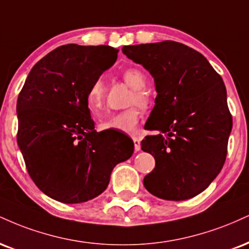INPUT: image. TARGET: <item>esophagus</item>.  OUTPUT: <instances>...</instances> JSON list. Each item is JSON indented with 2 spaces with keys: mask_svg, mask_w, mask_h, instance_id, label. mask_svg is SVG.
<instances>
[{
  "mask_svg": "<svg viewBox=\"0 0 249 249\" xmlns=\"http://www.w3.org/2000/svg\"><path fill=\"white\" fill-rule=\"evenodd\" d=\"M132 139H133V142H134V149H136L137 152L140 151V147H142V146H140V139L136 136H133Z\"/></svg>",
  "mask_w": 249,
  "mask_h": 249,
  "instance_id": "34e87169",
  "label": "esophagus"
}]
</instances>
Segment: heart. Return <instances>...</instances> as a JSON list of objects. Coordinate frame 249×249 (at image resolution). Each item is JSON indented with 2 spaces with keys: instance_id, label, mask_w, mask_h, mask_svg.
Here are the masks:
<instances>
[{
  "instance_id": "b5f03b06",
  "label": "heart",
  "mask_w": 249,
  "mask_h": 249,
  "mask_svg": "<svg viewBox=\"0 0 249 249\" xmlns=\"http://www.w3.org/2000/svg\"><path fill=\"white\" fill-rule=\"evenodd\" d=\"M122 76L125 82L133 88L132 94L128 100V106L132 107L115 115H107L103 117L98 123V127L102 131L118 130L126 133L132 132L142 116V110L139 107L147 109L151 104V96L145 89L147 79L142 71L134 67L126 68L123 71ZM86 101L87 106L92 113H97L103 107L104 101H106V86L101 77L96 79L89 87ZM137 104L140 106L139 107L138 105L136 106Z\"/></svg>"
}]
</instances>
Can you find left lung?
Returning a JSON list of instances; mask_svg holds the SVG:
<instances>
[{"mask_svg": "<svg viewBox=\"0 0 249 249\" xmlns=\"http://www.w3.org/2000/svg\"><path fill=\"white\" fill-rule=\"evenodd\" d=\"M122 51L151 73L158 92L147 123L159 133L142 142L155 168L143 185L159 198H193L226 160L232 116L224 81L204 55L184 44L166 40Z\"/></svg>", "mask_w": 249, "mask_h": 249, "instance_id": "obj_1", "label": "left lung"}]
</instances>
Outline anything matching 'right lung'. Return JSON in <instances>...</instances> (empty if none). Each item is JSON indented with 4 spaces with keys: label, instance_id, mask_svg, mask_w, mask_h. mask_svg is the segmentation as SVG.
<instances>
[{
    "label": "right lung",
    "instance_id": "add662e5",
    "mask_svg": "<svg viewBox=\"0 0 249 249\" xmlns=\"http://www.w3.org/2000/svg\"><path fill=\"white\" fill-rule=\"evenodd\" d=\"M107 45L68 44L32 67L17 100V142L30 178L67 204L107 189L117 163L133 154L130 138L97 132L87 106L89 87L117 60Z\"/></svg>",
    "mask_w": 249,
    "mask_h": 249
}]
</instances>
